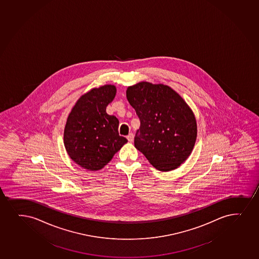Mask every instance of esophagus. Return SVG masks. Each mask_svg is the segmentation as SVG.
Listing matches in <instances>:
<instances>
[{"label":"esophagus","instance_id":"34e87169","mask_svg":"<svg viewBox=\"0 0 259 259\" xmlns=\"http://www.w3.org/2000/svg\"><path fill=\"white\" fill-rule=\"evenodd\" d=\"M134 134H128L127 140L129 142H133V140H134Z\"/></svg>","mask_w":259,"mask_h":259}]
</instances>
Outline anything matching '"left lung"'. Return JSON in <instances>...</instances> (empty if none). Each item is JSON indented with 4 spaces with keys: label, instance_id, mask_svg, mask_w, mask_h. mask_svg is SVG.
I'll return each instance as SVG.
<instances>
[{
    "label": "left lung",
    "instance_id": "obj_1",
    "mask_svg": "<svg viewBox=\"0 0 259 259\" xmlns=\"http://www.w3.org/2000/svg\"><path fill=\"white\" fill-rule=\"evenodd\" d=\"M126 98L140 120L135 147L158 170L180 166L192 153L198 134L188 104L169 85L147 81L128 87Z\"/></svg>",
    "mask_w": 259,
    "mask_h": 259
}]
</instances>
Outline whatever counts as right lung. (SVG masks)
Masks as SVG:
<instances>
[{
    "label": "right lung",
    "mask_w": 259,
    "mask_h": 259,
    "mask_svg": "<svg viewBox=\"0 0 259 259\" xmlns=\"http://www.w3.org/2000/svg\"><path fill=\"white\" fill-rule=\"evenodd\" d=\"M116 91L114 85L91 89L79 97L68 114L63 137L65 148L80 167L101 170L127 142L119 135V119L106 112Z\"/></svg>",
    "instance_id": "obj_1"
}]
</instances>
